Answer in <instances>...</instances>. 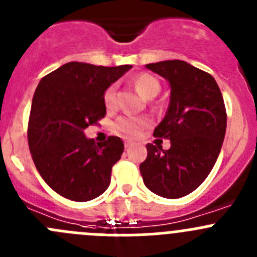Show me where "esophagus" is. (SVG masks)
<instances>
[{"label":"esophagus","mask_w":257,"mask_h":257,"mask_svg":"<svg viewBox=\"0 0 257 257\" xmlns=\"http://www.w3.org/2000/svg\"><path fill=\"white\" fill-rule=\"evenodd\" d=\"M133 141H130V140H126V141H124V148H126V149H128V148H130V146H133Z\"/></svg>","instance_id":"obj_1"}]
</instances>
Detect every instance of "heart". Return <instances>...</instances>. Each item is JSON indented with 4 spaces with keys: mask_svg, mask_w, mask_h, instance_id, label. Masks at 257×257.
Segmentation results:
<instances>
[{
    "mask_svg": "<svg viewBox=\"0 0 257 257\" xmlns=\"http://www.w3.org/2000/svg\"><path fill=\"white\" fill-rule=\"evenodd\" d=\"M134 85L139 93L145 98H153L160 92V82L158 78L149 73H140L134 78ZM103 103L107 109H113L117 104V84L112 83L106 88L103 93ZM149 124V119L144 117L124 116L118 118L114 124V130L128 138H136L144 127Z\"/></svg>",
    "mask_w": 257,
    "mask_h": 257,
    "instance_id": "obj_1",
    "label": "heart"
}]
</instances>
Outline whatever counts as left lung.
I'll use <instances>...</instances> for the list:
<instances>
[{"label":"left lung","instance_id":"obj_1","mask_svg":"<svg viewBox=\"0 0 257 257\" xmlns=\"http://www.w3.org/2000/svg\"><path fill=\"white\" fill-rule=\"evenodd\" d=\"M169 82V107L154 130L170 149L148 144L140 173L148 189L164 198H182L197 189L213 169L223 144L227 114L214 78L183 60L148 64Z\"/></svg>","mask_w":257,"mask_h":257}]
</instances>
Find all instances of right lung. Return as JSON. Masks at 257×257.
<instances>
[{
  "label": "right lung",
  "instance_id": "1",
  "mask_svg": "<svg viewBox=\"0 0 257 257\" xmlns=\"http://www.w3.org/2000/svg\"><path fill=\"white\" fill-rule=\"evenodd\" d=\"M128 69L131 65L70 62L39 82L29 118V148L41 178L62 197L87 202L109 187L123 143L109 136L96 144L83 131L103 118L104 90Z\"/></svg>",
  "mask_w": 257,
  "mask_h": 257
}]
</instances>
